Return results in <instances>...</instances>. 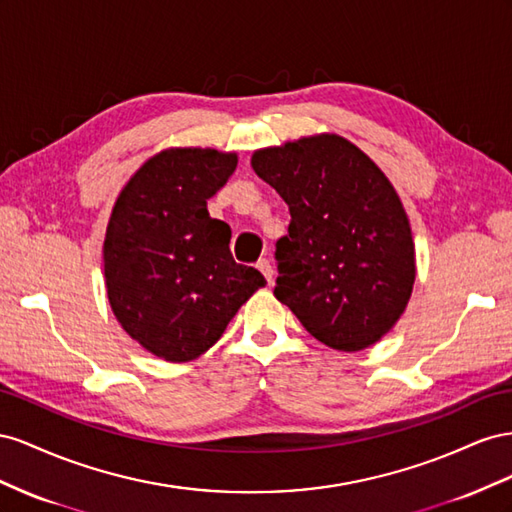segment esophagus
Wrapping results in <instances>:
<instances>
[{"label":"esophagus","mask_w":512,"mask_h":512,"mask_svg":"<svg viewBox=\"0 0 512 512\" xmlns=\"http://www.w3.org/2000/svg\"><path fill=\"white\" fill-rule=\"evenodd\" d=\"M257 270L266 276V281H268V283H272L274 268H272V264H270L268 259H259V261H257Z\"/></svg>","instance_id":"1"}]
</instances>
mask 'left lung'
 <instances>
[{
  "mask_svg": "<svg viewBox=\"0 0 512 512\" xmlns=\"http://www.w3.org/2000/svg\"><path fill=\"white\" fill-rule=\"evenodd\" d=\"M251 165L291 214L274 253L276 300L339 352L377 343L416 279L410 221L384 171L330 133L257 150Z\"/></svg>",
  "mask_w": 512,
  "mask_h": 512,
  "instance_id": "obj_1",
  "label": "left lung"
}]
</instances>
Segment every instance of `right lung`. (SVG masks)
Returning a JSON list of instances; mask_svg holds the SVG:
<instances>
[{
    "label": "right lung",
    "instance_id": "add662e5",
    "mask_svg": "<svg viewBox=\"0 0 512 512\" xmlns=\"http://www.w3.org/2000/svg\"><path fill=\"white\" fill-rule=\"evenodd\" d=\"M236 167L233 152L169 148L145 160L113 206L102 246L109 304L130 339L167 362L208 352L266 285L233 261L229 225L208 212Z\"/></svg>",
    "mask_w": 512,
    "mask_h": 512
}]
</instances>
